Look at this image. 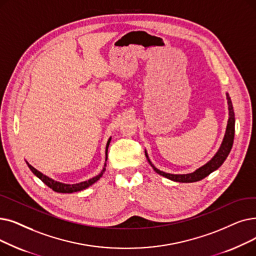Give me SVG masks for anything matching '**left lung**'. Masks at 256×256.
I'll return each instance as SVG.
<instances>
[{
	"label": "left lung",
	"instance_id": "8db88e82",
	"mask_svg": "<svg viewBox=\"0 0 256 256\" xmlns=\"http://www.w3.org/2000/svg\"><path fill=\"white\" fill-rule=\"evenodd\" d=\"M227 97V104H228V121H227V126H226V132L223 138V141L220 143V146L218 148V152L214 154V156L211 158L207 163L202 165L201 168H198L192 172L190 174H168V172H164L160 170H158L156 166L152 163V161L148 158V152L146 150V157L152 168V170L165 176L168 179L174 181V182H181V183H192L196 182L204 179L207 176H209L211 172H214L220 166L224 163V161L227 159L228 154L232 148V144H233V139H234V126H236V118H234V110H233L232 102L231 99L228 93H226Z\"/></svg>",
	"mask_w": 256,
	"mask_h": 256
}]
</instances>
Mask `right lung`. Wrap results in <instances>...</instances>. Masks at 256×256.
Masks as SVG:
<instances>
[{
    "label": "right lung",
    "instance_id": "1",
    "mask_svg": "<svg viewBox=\"0 0 256 256\" xmlns=\"http://www.w3.org/2000/svg\"><path fill=\"white\" fill-rule=\"evenodd\" d=\"M110 140H112V137H110L108 140V142H106V163H104V166L102 170L100 172H99L97 176H95L94 178H92V179L88 180V181L80 182V183H76V184H66V183H62V182L55 181V180L52 179V178H49L48 176L44 174L42 172H40V170H38L36 168H33V166L30 165L26 160H25V162H26L27 166L29 168V170L33 172V174L36 176L40 181H42L48 187H50L52 190L56 192H62V194H72V192H80V190H86V188H88V186L93 185L95 182H97V181L102 176L104 172H106V160H108V148Z\"/></svg>",
    "mask_w": 256,
    "mask_h": 256
}]
</instances>
